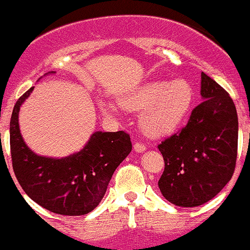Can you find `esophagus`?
<instances>
[{
    "mask_svg": "<svg viewBox=\"0 0 250 250\" xmlns=\"http://www.w3.org/2000/svg\"><path fill=\"white\" fill-rule=\"evenodd\" d=\"M133 149L136 150V152L141 153V152H145L146 150V145L142 142H136L135 145H133Z\"/></svg>",
    "mask_w": 250,
    "mask_h": 250,
    "instance_id": "1",
    "label": "esophagus"
}]
</instances>
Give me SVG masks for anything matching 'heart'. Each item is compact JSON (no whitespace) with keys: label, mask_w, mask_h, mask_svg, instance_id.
<instances>
[{"label":"heart","mask_w":250,"mask_h":250,"mask_svg":"<svg viewBox=\"0 0 250 250\" xmlns=\"http://www.w3.org/2000/svg\"><path fill=\"white\" fill-rule=\"evenodd\" d=\"M193 100V88L187 81L170 83L155 80L146 83L122 103L127 109L143 110L141 126L148 135L158 137L174 132L184 123Z\"/></svg>","instance_id":"b5f03b06"}]
</instances>
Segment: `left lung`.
<instances>
[{
  "label": "left lung",
  "instance_id": "8db88e82",
  "mask_svg": "<svg viewBox=\"0 0 250 250\" xmlns=\"http://www.w3.org/2000/svg\"><path fill=\"white\" fill-rule=\"evenodd\" d=\"M203 102L179 132L158 145L164 171L158 181L167 201L198 207L214 198L231 180L238 147V117L227 91L202 73Z\"/></svg>",
  "mask_w": 250,
  "mask_h": 250
}]
</instances>
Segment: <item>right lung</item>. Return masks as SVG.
<instances>
[{
	"label": "right lung",
	"instance_id": "right-lung-1",
	"mask_svg": "<svg viewBox=\"0 0 250 250\" xmlns=\"http://www.w3.org/2000/svg\"><path fill=\"white\" fill-rule=\"evenodd\" d=\"M29 88L14 105L9 124L13 171L21 188L42 208L79 216L92 211L107 191L115 169L132 149L125 131L95 132L80 152L54 159L35 154L23 141L18 114Z\"/></svg>",
	"mask_w": 250,
	"mask_h": 250
}]
</instances>
